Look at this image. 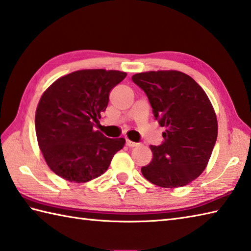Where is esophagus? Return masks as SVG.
Here are the masks:
<instances>
[{
    "instance_id": "1",
    "label": "esophagus",
    "mask_w": 251,
    "mask_h": 251,
    "mask_svg": "<svg viewBox=\"0 0 251 251\" xmlns=\"http://www.w3.org/2000/svg\"><path fill=\"white\" fill-rule=\"evenodd\" d=\"M126 146H128V147H130V148H132V147H137V146H138V144H137V142L131 141V140H129V139H126Z\"/></svg>"
}]
</instances>
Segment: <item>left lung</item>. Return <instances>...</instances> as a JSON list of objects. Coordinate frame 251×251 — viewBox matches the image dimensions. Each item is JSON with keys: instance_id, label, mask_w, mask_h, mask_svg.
<instances>
[{"instance_id": "obj_1", "label": "left lung", "mask_w": 251, "mask_h": 251, "mask_svg": "<svg viewBox=\"0 0 251 251\" xmlns=\"http://www.w3.org/2000/svg\"><path fill=\"white\" fill-rule=\"evenodd\" d=\"M146 92L155 120L166 130L141 173L163 188L188 185L207 168L218 137V120L207 93L187 74L150 71L131 77Z\"/></svg>"}]
</instances>
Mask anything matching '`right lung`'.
I'll return each instance as SVG.
<instances>
[{"mask_svg": "<svg viewBox=\"0 0 251 251\" xmlns=\"http://www.w3.org/2000/svg\"><path fill=\"white\" fill-rule=\"evenodd\" d=\"M127 74L120 71H76L62 76L43 92L36 111V134L43 158L54 173L86 183L109 169L124 138H107L93 129L111 90Z\"/></svg>", "mask_w": 251, "mask_h": 251, "instance_id": "1", "label": "right lung"}]
</instances>
